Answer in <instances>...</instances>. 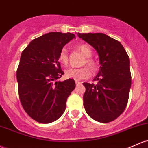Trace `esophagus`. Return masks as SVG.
Masks as SVG:
<instances>
[{
    "label": "esophagus",
    "mask_w": 148,
    "mask_h": 148,
    "mask_svg": "<svg viewBox=\"0 0 148 148\" xmlns=\"http://www.w3.org/2000/svg\"><path fill=\"white\" fill-rule=\"evenodd\" d=\"M75 83H76V85H79V84H82V83H81V82H77V81H76V82H75Z\"/></svg>",
    "instance_id": "esophagus-1"
}]
</instances>
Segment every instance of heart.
<instances>
[{
  "mask_svg": "<svg viewBox=\"0 0 148 148\" xmlns=\"http://www.w3.org/2000/svg\"><path fill=\"white\" fill-rule=\"evenodd\" d=\"M77 49L82 53L83 56L86 58L83 64H86L90 68L92 71H96L98 69V64L95 60L90 58L92 51L90 46L86 44L79 45L77 46ZM59 60L63 65L66 66L69 62V57L67 52L65 48H62L60 52ZM87 66H83L81 68H70L66 69L65 71V76L69 79H72L76 81H81L86 79L91 75L90 69Z\"/></svg>",
  "mask_w": 148,
  "mask_h": 148,
  "instance_id": "1",
  "label": "heart"
}]
</instances>
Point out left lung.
Listing matches in <instances>:
<instances>
[{"label": "left lung", "mask_w": 148, "mask_h": 148, "mask_svg": "<svg viewBox=\"0 0 148 148\" xmlns=\"http://www.w3.org/2000/svg\"><path fill=\"white\" fill-rule=\"evenodd\" d=\"M98 52L101 66L94 81L84 83V106L88 114L101 123L112 121L123 113L131 85L129 57L119 41L103 33H78Z\"/></svg>", "instance_id": "left-lung-1"}]
</instances>
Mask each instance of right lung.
<instances>
[{"label":"right lung","instance_id":"right-lung-1","mask_svg":"<svg viewBox=\"0 0 148 148\" xmlns=\"http://www.w3.org/2000/svg\"><path fill=\"white\" fill-rule=\"evenodd\" d=\"M74 38L69 32H50L32 40L22 51L17 70L19 100L27 114L38 122L59 119L75 88L73 79L58 81L64 74L58 61L60 52Z\"/></svg>","mask_w":148,"mask_h":148}]
</instances>
